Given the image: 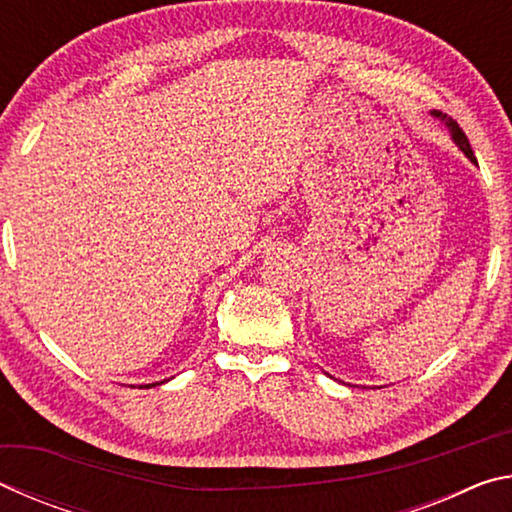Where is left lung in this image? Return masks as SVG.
I'll return each mask as SVG.
<instances>
[{
  "label": "left lung",
  "instance_id": "obj_1",
  "mask_svg": "<svg viewBox=\"0 0 512 512\" xmlns=\"http://www.w3.org/2000/svg\"><path fill=\"white\" fill-rule=\"evenodd\" d=\"M433 115L436 117H440V119H445L447 121V126H449V131H452V137H454V142L461 146V151L467 155V158H470L472 162H476V158H474V151H472V146H470V142H467V137H465V133H463V128L456 124V121L452 119V117H447V115H443V112H433Z\"/></svg>",
  "mask_w": 512,
  "mask_h": 512
}]
</instances>
